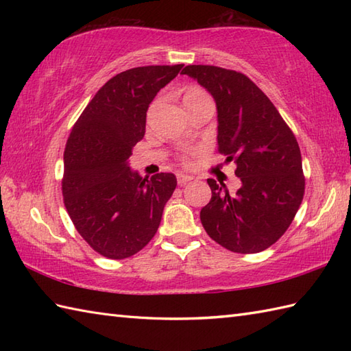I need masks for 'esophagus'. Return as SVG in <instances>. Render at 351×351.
I'll return each mask as SVG.
<instances>
[{
	"label": "esophagus",
	"instance_id": "obj_1",
	"mask_svg": "<svg viewBox=\"0 0 351 351\" xmlns=\"http://www.w3.org/2000/svg\"><path fill=\"white\" fill-rule=\"evenodd\" d=\"M176 180H178V184L184 185V184H187V182L193 181V176H189V175H178Z\"/></svg>",
	"mask_w": 351,
	"mask_h": 351
}]
</instances>
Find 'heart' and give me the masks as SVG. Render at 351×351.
<instances>
[{
	"label": "heart",
	"mask_w": 351,
	"mask_h": 351,
	"mask_svg": "<svg viewBox=\"0 0 351 351\" xmlns=\"http://www.w3.org/2000/svg\"><path fill=\"white\" fill-rule=\"evenodd\" d=\"M205 96H208V95L204 90H200V88L190 87L189 90L185 92V95H184V104L191 102V101H197L200 98H205ZM180 161H181V164H182L184 167H190L191 166V154L182 155L181 158H180Z\"/></svg>",
	"instance_id": "obj_1"
}]
</instances>
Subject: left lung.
Masks as SVG:
<instances>
[{
  "mask_svg": "<svg viewBox=\"0 0 351 351\" xmlns=\"http://www.w3.org/2000/svg\"><path fill=\"white\" fill-rule=\"evenodd\" d=\"M182 73L210 92L219 113V152L237 164L241 189L208 180L213 196L200 221L215 243L235 253L263 252L285 234L304 195L295 136L265 93L241 72L190 64Z\"/></svg>",
  "mask_w": 351,
  "mask_h": 351,
  "instance_id": "1",
  "label": "left lung"
}]
</instances>
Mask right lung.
Returning a JSON list of instances; mask_svg holds the SVG:
<instances>
[{
    "label": "right lung",
    "mask_w": 351,
    "mask_h": 351,
    "mask_svg": "<svg viewBox=\"0 0 351 351\" xmlns=\"http://www.w3.org/2000/svg\"><path fill=\"white\" fill-rule=\"evenodd\" d=\"M184 64L140 66L117 73L87 104L64 147L63 202L73 226L99 255L123 259L152 240L173 173L141 178L128 166L145 136L146 111Z\"/></svg>",
    "instance_id": "obj_1"
}]
</instances>
